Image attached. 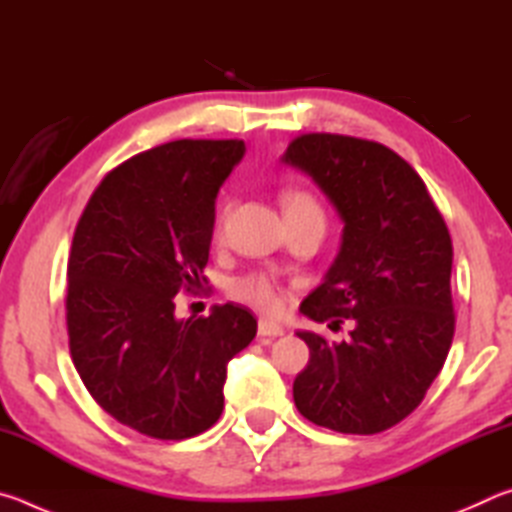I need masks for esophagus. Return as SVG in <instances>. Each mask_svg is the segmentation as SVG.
Listing matches in <instances>:
<instances>
[{
  "label": "esophagus",
  "instance_id": "34e87169",
  "mask_svg": "<svg viewBox=\"0 0 512 512\" xmlns=\"http://www.w3.org/2000/svg\"><path fill=\"white\" fill-rule=\"evenodd\" d=\"M257 332L259 336H282L284 327L280 323H273V320H259Z\"/></svg>",
  "mask_w": 512,
  "mask_h": 512
}]
</instances>
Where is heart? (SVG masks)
Listing matches in <instances>:
<instances>
[{"instance_id": "heart-1", "label": "heart", "mask_w": 512, "mask_h": 512, "mask_svg": "<svg viewBox=\"0 0 512 512\" xmlns=\"http://www.w3.org/2000/svg\"><path fill=\"white\" fill-rule=\"evenodd\" d=\"M282 205H284V214H293V212H320L318 203L311 198L309 194L300 192V189H289L282 196ZM235 296L239 300L248 302V305L257 307L259 311H266V314H273L280 307V289L277 284L271 280L268 275H248L244 280H239L235 284Z\"/></svg>"}]
</instances>
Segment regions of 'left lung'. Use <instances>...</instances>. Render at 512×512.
<instances>
[{"label":"left lung","instance_id":"1","mask_svg":"<svg viewBox=\"0 0 512 512\" xmlns=\"http://www.w3.org/2000/svg\"><path fill=\"white\" fill-rule=\"evenodd\" d=\"M282 162L309 176L343 221L339 255L300 314L329 329L352 323L341 343L298 332L309 363L293 402L339 433L391 429L418 409L452 348V237L422 178L384 144L309 133Z\"/></svg>","mask_w":512,"mask_h":512}]
</instances>
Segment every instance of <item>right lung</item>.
<instances>
[{"instance_id": "right-lung-1", "label": "right lung", "mask_w": 512, "mask_h": 512, "mask_svg": "<svg viewBox=\"0 0 512 512\" xmlns=\"http://www.w3.org/2000/svg\"><path fill=\"white\" fill-rule=\"evenodd\" d=\"M241 140H176L112 169L76 225L67 264L69 352L103 411L144 436L185 440L221 418L228 361L257 320L237 305L176 318L203 289L214 201Z\"/></svg>"}]
</instances>
